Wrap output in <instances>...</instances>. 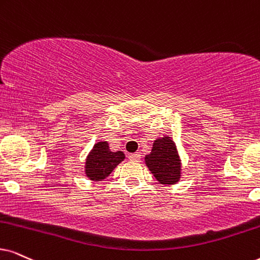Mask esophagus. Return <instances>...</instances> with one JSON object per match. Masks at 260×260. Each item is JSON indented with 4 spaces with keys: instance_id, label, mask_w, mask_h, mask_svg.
<instances>
[{
    "instance_id": "obj_1",
    "label": "esophagus",
    "mask_w": 260,
    "mask_h": 260,
    "mask_svg": "<svg viewBox=\"0 0 260 260\" xmlns=\"http://www.w3.org/2000/svg\"><path fill=\"white\" fill-rule=\"evenodd\" d=\"M140 157H141L140 152H134V153H131L129 156H128V158H129L131 160H138V159H140Z\"/></svg>"
}]
</instances>
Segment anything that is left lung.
<instances>
[{
    "label": "left lung",
    "mask_w": 260,
    "mask_h": 260,
    "mask_svg": "<svg viewBox=\"0 0 260 260\" xmlns=\"http://www.w3.org/2000/svg\"><path fill=\"white\" fill-rule=\"evenodd\" d=\"M146 166L163 185H173L180 179V158L176 146L169 137L157 139L152 151L145 157Z\"/></svg>",
    "instance_id": "left-lung-1"
}]
</instances>
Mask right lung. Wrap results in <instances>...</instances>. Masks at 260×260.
Segmentation results:
<instances>
[{
	"label": "right lung",
	"mask_w": 260,
	"mask_h": 260,
	"mask_svg": "<svg viewBox=\"0 0 260 260\" xmlns=\"http://www.w3.org/2000/svg\"><path fill=\"white\" fill-rule=\"evenodd\" d=\"M124 159V154L121 151L111 152L107 141L94 145L92 152L86 159V175L90 180L101 181L109 176V174L116 168V166Z\"/></svg>",
	"instance_id": "right-lung-1"
}]
</instances>
